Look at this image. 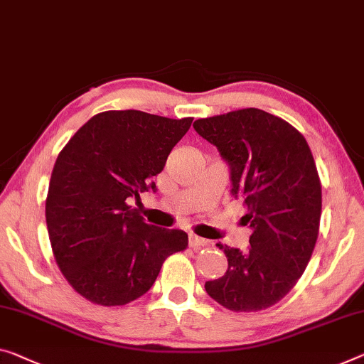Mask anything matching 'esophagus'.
I'll return each instance as SVG.
<instances>
[{
  "instance_id": "34e87169",
  "label": "esophagus",
  "mask_w": 364,
  "mask_h": 364,
  "mask_svg": "<svg viewBox=\"0 0 364 364\" xmlns=\"http://www.w3.org/2000/svg\"><path fill=\"white\" fill-rule=\"evenodd\" d=\"M188 245H190V247H192V249L206 247V245H208V240L203 239V237L195 236V234H190V237H188Z\"/></svg>"
}]
</instances>
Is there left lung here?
Returning <instances> with one entry per match:
<instances>
[{
  "mask_svg": "<svg viewBox=\"0 0 364 364\" xmlns=\"http://www.w3.org/2000/svg\"><path fill=\"white\" fill-rule=\"evenodd\" d=\"M193 128L229 166L231 193L247 206L242 221L252 229L247 252L216 244L228 270L205 283L206 293L234 312L267 309L291 291L317 240L322 188L309 144L288 122L254 107Z\"/></svg>",
  "mask_w": 364,
  "mask_h": 364,
  "instance_id": "left-lung-1",
  "label": "left lung"
}]
</instances>
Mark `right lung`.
Instances as JSON below:
<instances>
[{"instance_id": "right-lung-1", "label": "right lung", "mask_w": 364, "mask_h": 364, "mask_svg": "<svg viewBox=\"0 0 364 364\" xmlns=\"http://www.w3.org/2000/svg\"><path fill=\"white\" fill-rule=\"evenodd\" d=\"M141 110L94 115L58 154L46 218L55 260L91 303L124 306L153 287L167 257L187 247L181 229L144 223L130 200L151 188L192 125Z\"/></svg>"}]
</instances>
